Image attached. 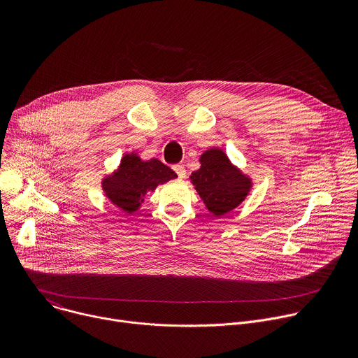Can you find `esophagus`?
Returning <instances> with one entry per match:
<instances>
[{
  "mask_svg": "<svg viewBox=\"0 0 358 358\" xmlns=\"http://www.w3.org/2000/svg\"><path fill=\"white\" fill-rule=\"evenodd\" d=\"M173 170L177 173V176H178V178H184L185 177V169H184V166H181V164H176V166H173Z\"/></svg>",
  "mask_w": 358,
  "mask_h": 358,
  "instance_id": "obj_1",
  "label": "esophagus"
}]
</instances>
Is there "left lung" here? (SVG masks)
Masks as SVG:
<instances>
[{
  "label": "left lung",
  "mask_w": 358,
  "mask_h": 358,
  "mask_svg": "<svg viewBox=\"0 0 358 358\" xmlns=\"http://www.w3.org/2000/svg\"><path fill=\"white\" fill-rule=\"evenodd\" d=\"M199 163L201 169L189 178L208 211L221 217L236 208L248 195L250 180L231 164L220 148L203 152Z\"/></svg>",
  "instance_id": "obj_1"
}]
</instances>
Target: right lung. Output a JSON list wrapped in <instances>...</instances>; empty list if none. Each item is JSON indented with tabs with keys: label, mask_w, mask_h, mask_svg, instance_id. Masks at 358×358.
<instances>
[{
	"label": "right lung",
	"mask_w": 358,
	"mask_h": 358,
	"mask_svg": "<svg viewBox=\"0 0 358 358\" xmlns=\"http://www.w3.org/2000/svg\"><path fill=\"white\" fill-rule=\"evenodd\" d=\"M176 177L177 174L157 159L141 162L136 155H126L119 170L103 180V189L115 206L134 213L147 191H155L159 184Z\"/></svg>",
	"instance_id": "right-lung-1"
}]
</instances>
